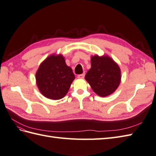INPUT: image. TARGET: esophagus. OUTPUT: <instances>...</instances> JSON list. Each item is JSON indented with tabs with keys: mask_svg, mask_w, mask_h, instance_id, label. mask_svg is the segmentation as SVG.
Masks as SVG:
<instances>
[{
	"mask_svg": "<svg viewBox=\"0 0 156 156\" xmlns=\"http://www.w3.org/2000/svg\"><path fill=\"white\" fill-rule=\"evenodd\" d=\"M84 76L85 74H80L78 76V78H80V79H83V78H84Z\"/></svg>",
	"mask_w": 156,
	"mask_h": 156,
	"instance_id": "1",
	"label": "esophagus"
}]
</instances>
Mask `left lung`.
<instances>
[{
    "instance_id": "1",
    "label": "left lung",
    "mask_w": 156,
    "mask_h": 156,
    "mask_svg": "<svg viewBox=\"0 0 156 156\" xmlns=\"http://www.w3.org/2000/svg\"><path fill=\"white\" fill-rule=\"evenodd\" d=\"M91 89L100 97H106L116 90L121 81L118 64L108 55L91 57V69L85 76Z\"/></svg>"
}]
</instances>
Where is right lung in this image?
Listing matches in <instances>:
<instances>
[{"mask_svg": "<svg viewBox=\"0 0 156 156\" xmlns=\"http://www.w3.org/2000/svg\"><path fill=\"white\" fill-rule=\"evenodd\" d=\"M75 78L73 70L66 65L61 54H52L40 64L35 73L36 84L45 98L58 100L69 91Z\"/></svg>", "mask_w": 156, "mask_h": 156, "instance_id": "right-lung-1", "label": "right lung"}]
</instances>
